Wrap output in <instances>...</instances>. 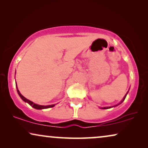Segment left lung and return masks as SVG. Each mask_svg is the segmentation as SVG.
Listing matches in <instances>:
<instances>
[{
  "mask_svg": "<svg viewBox=\"0 0 148 148\" xmlns=\"http://www.w3.org/2000/svg\"><path fill=\"white\" fill-rule=\"evenodd\" d=\"M126 96H127V94L126 95H125V96L124 97V98H123V100L122 101H121V102H120V103H119V104H116V105H115V106H118V105L119 104H121V103H122L123 102V101H124L125 100V98H126ZM112 107H114V106H112ZM112 108V107H104V108H102V109H108V108Z\"/></svg>",
  "mask_w": 148,
  "mask_h": 148,
  "instance_id": "1",
  "label": "left lung"
}]
</instances>
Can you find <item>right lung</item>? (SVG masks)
Here are the masks:
<instances>
[{"label":"right lung","instance_id":"1","mask_svg":"<svg viewBox=\"0 0 148 148\" xmlns=\"http://www.w3.org/2000/svg\"><path fill=\"white\" fill-rule=\"evenodd\" d=\"M17 92H18V94L19 95V96L21 97V98L23 100L24 102H27L28 104H29L30 106H32L33 108H36V109H38V110H41V109H45V108H52V107H54V105L55 104H52V105H48V106H42V105H38V104H36L35 103H34L33 102H32V101H30L29 100H27V98H25V97L22 96L21 94V93L19 92V90H18L17 87Z\"/></svg>","mask_w":148,"mask_h":148}]
</instances>
